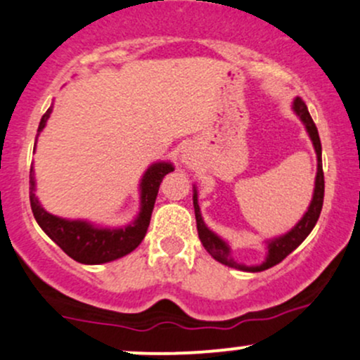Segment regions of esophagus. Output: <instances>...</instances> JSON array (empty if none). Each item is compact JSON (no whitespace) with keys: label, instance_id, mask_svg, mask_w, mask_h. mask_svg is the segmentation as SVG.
<instances>
[{"label":"esophagus","instance_id":"obj_1","mask_svg":"<svg viewBox=\"0 0 360 360\" xmlns=\"http://www.w3.org/2000/svg\"><path fill=\"white\" fill-rule=\"evenodd\" d=\"M181 159H183V162L186 165L191 164V157H189V153H183V157H181Z\"/></svg>","mask_w":360,"mask_h":360}]
</instances>
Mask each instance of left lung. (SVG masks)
Returning <instances> with one entry per match:
<instances>
[{"mask_svg": "<svg viewBox=\"0 0 360 360\" xmlns=\"http://www.w3.org/2000/svg\"><path fill=\"white\" fill-rule=\"evenodd\" d=\"M292 109H294V112L297 114L299 120H301L304 122V126H306V131L307 135H309L311 141H313L316 157H318V172H316L314 193H313V200H311L309 203V208H307V212L304 213L302 219L295 224V227L290 229L287 234L280 236V238L268 240L266 243L268 255H266V259H264L262 264H258V266H246V264H240L232 259L229 244L225 243L224 239H220L215 232H212L210 229L205 225L203 219H201L198 193H196V188H193V205H195L196 229H198L201 244L205 246V250L210 252L212 258H215L217 262L227 264V266L231 268H238V270H243V271H263V270H268V268L275 266V264H278L283 258H287V256H289L290 252L311 234V231H313L316 222H318L319 219V213H321V208H323V198H325V176H323V164H321V141H319L318 128H316L313 117H311L309 110H307V105L304 104L302 98L299 97L294 98Z\"/></svg>", "mask_w": 360, "mask_h": 360, "instance_id": "obj_1", "label": "left lung"}]
</instances>
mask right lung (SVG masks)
<instances>
[{
	"label": "right lung",
	"instance_id": "right-lung-1",
	"mask_svg": "<svg viewBox=\"0 0 360 360\" xmlns=\"http://www.w3.org/2000/svg\"><path fill=\"white\" fill-rule=\"evenodd\" d=\"M53 112V105L46 110L39 122V133L46 128V122ZM35 138V143H37ZM35 150V147H34ZM174 165L171 162H155L145 171L140 183V213L135 220L124 227H97L86 220H66L61 217L51 215L42 208L35 196L34 165L30 167V207L32 213L41 225L42 231L49 236L54 243L61 248L70 258L84 264H101L129 255L140 246L150 225L153 205H155L157 193L165 174L172 172Z\"/></svg>",
	"mask_w": 360,
	"mask_h": 360
}]
</instances>
